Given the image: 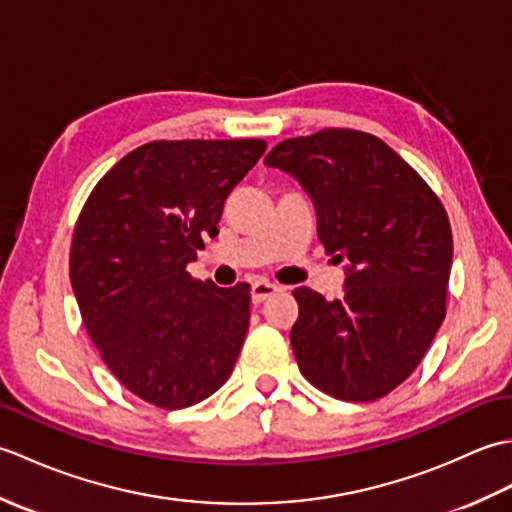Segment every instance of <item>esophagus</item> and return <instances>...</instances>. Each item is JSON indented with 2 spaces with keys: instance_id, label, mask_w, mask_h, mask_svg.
Returning a JSON list of instances; mask_svg holds the SVG:
<instances>
[{
  "instance_id": "1",
  "label": "esophagus",
  "mask_w": 512,
  "mask_h": 512,
  "mask_svg": "<svg viewBox=\"0 0 512 512\" xmlns=\"http://www.w3.org/2000/svg\"><path fill=\"white\" fill-rule=\"evenodd\" d=\"M281 290L284 288L277 284H270V281H255V284L250 286V299H253L255 306H259V303H264L266 299L277 295V292H281Z\"/></svg>"
}]
</instances>
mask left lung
Wrapping results in <instances>:
<instances>
[{
	"label": "left lung",
	"instance_id": "8db88e82",
	"mask_svg": "<svg viewBox=\"0 0 512 512\" xmlns=\"http://www.w3.org/2000/svg\"><path fill=\"white\" fill-rule=\"evenodd\" d=\"M310 195L317 235L347 259L343 297L297 288L290 330L301 374L339 400L387 396L444 321L453 237L438 195L383 140L321 129L279 143L264 160Z\"/></svg>",
	"mask_w": 512,
	"mask_h": 512
}]
</instances>
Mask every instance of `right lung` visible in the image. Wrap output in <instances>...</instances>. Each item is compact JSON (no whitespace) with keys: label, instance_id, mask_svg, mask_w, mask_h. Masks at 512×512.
<instances>
[{"label":"right lung","instance_id":"add662e5","mask_svg":"<svg viewBox=\"0 0 512 512\" xmlns=\"http://www.w3.org/2000/svg\"><path fill=\"white\" fill-rule=\"evenodd\" d=\"M264 151L257 138L154 140L105 173L74 226L70 281L85 330L112 374L160 409L215 394L242 350L250 286L217 288L187 266Z\"/></svg>","mask_w":512,"mask_h":512}]
</instances>
